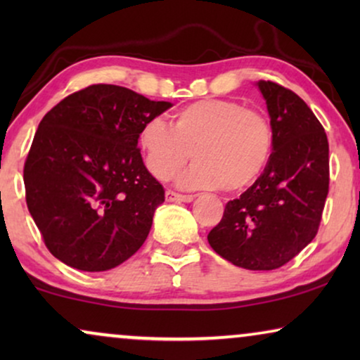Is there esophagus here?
Returning a JSON list of instances; mask_svg holds the SVG:
<instances>
[{
	"mask_svg": "<svg viewBox=\"0 0 360 360\" xmlns=\"http://www.w3.org/2000/svg\"><path fill=\"white\" fill-rule=\"evenodd\" d=\"M165 198H167V201H184V203H190V201H193L195 196L193 195H180V193H175V191L169 190L165 193Z\"/></svg>",
	"mask_w": 360,
	"mask_h": 360,
	"instance_id": "obj_1",
	"label": "esophagus"
}]
</instances>
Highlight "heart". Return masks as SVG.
Returning a JSON list of instances; mask_svg holds the SVG:
<instances>
[{
	"label": "heart",
	"instance_id": "1",
	"mask_svg": "<svg viewBox=\"0 0 360 360\" xmlns=\"http://www.w3.org/2000/svg\"><path fill=\"white\" fill-rule=\"evenodd\" d=\"M147 170L169 180L191 159L179 176L184 188L240 191L259 179L272 154L274 132L267 116L233 100H200L172 116L149 117L137 136Z\"/></svg>",
	"mask_w": 360,
	"mask_h": 360
}]
</instances>
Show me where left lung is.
<instances>
[{
	"instance_id": "8db88e82",
	"label": "left lung",
	"mask_w": 360,
	"mask_h": 360,
	"mask_svg": "<svg viewBox=\"0 0 360 360\" xmlns=\"http://www.w3.org/2000/svg\"><path fill=\"white\" fill-rule=\"evenodd\" d=\"M274 132L264 174L210 231L216 254L248 270H274L314 239L329 190V146L307 103L274 82L255 83Z\"/></svg>"
}]
</instances>
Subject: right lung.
<instances>
[{"label": "right lung", "mask_w": 360, "mask_h": 360, "mask_svg": "<svg viewBox=\"0 0 360 360\" xmlns=\"http://www.w3.org/2000/svg\"><path fill=\"white\" fill-rule=\"evenodd\" d=\"M172 108L129 88L91 85L39 122L24 164L29 213L53 257L105 272L149 236L165 191L137 149L141 126Z\"/></svg>", "instance_id": "add662e5"}]
</instances>
